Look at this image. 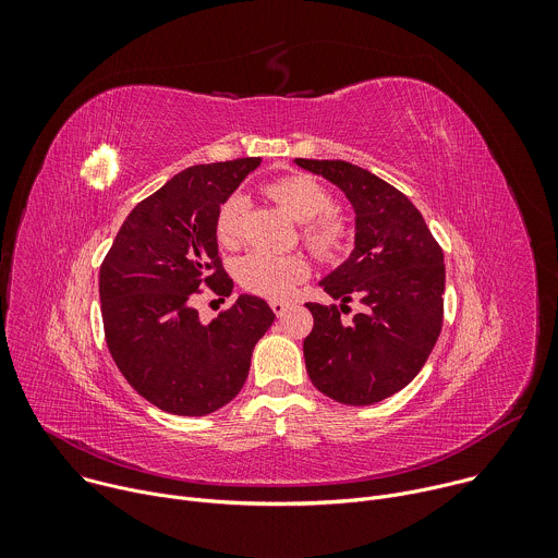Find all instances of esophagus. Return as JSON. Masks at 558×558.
Wrapping results in <instances>:
<instances>
[{"mask_svg":"<svg viewBox=\"0 0 558 558\" xmlns=\"http://www.w3.org/2000/svg\"><path fill=\"white\" fill-rule=\"evenodd\" d=\"M269 304H271V308H274V313H276V315H284V311L289 308V304H287V302H282V300H271Z\"/></svg>","mask_w":558,"mask_h":558,"instance_id":"1","label":"esophagus"}]
</instances>
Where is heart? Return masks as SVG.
<instances>
[{"instance_id": "heart-1", "label": "heart", "mask_w": 558, "mask_h": 558, "mask_svg": "<svg viewBox=\"0 0 558 558\" xmlns=\"http://www.w3.org/2000/svg\"><path fill=\"white\" fill-rule=\"evenodd\" d=\"M267 194L278 201L302 227L304 241L323 258H336L349 243V227L331 214L333 198L323 183L306 174H289L267 185ZM247 198L231 194L218 209L216 238L227 250L243 241V222ZM233 276L243 289L263 298H289L293 289L306 280L308 260L302 254H265L254 252L233 265Z\"/></svg>"}]
</instances>
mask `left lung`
<instances>
[{"label":"left lung","mask_w":558,"mask_h":558,"mask_svg":"<svg viewBox=\"0 0 558 558\" xmlns=\"http://www.w3.org/2000/svg\"><path fill=\"white\" fill-rule=\"evenodd\" d=\"M298 168L333 183L355 214L349 258L320 280L364 313L344 325L336 304L306 302L313 329L304 364L313 386L347 407H371L402 390L428 360L444 320V254L420 209L379 177L347 161L295 158Z\"/></svg>","instance_id":"obj_1"}]
</instances>
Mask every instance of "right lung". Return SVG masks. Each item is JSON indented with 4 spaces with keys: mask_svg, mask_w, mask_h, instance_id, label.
I'll use <instances>...</instances> for the list:
<instances>
[{
    "mask_svg": "<svg viewBox=\"0 0 558 558\" xmlns=\"http://www.w3.org/2000/svg\"><path fill=\"white\" fill-rule=\"evenodd\" d=\"M263 158L194 166L141 201L123 220L101 265L106 342L123 377L149 404L205 417L241 392L258 340L276 313L256 295L238 300L209 325L194 293L209 284L231 295L218 258L216 216Z\"/></svg>",
    "mask_w": 558,
    "mask_h": 558,
    "instance_id": "add662e5",
    "label": "right lung"
}]
</instances>
